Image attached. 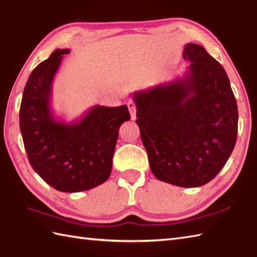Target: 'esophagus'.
<instances>
[{
  "instance_id": "34e87169",
  "label": "esophagus",
  "mask_w": 257,
  "mask_h": 257,
  "mask_svg": "<svg viewBox=\"0 0 257 257\" xmlns=\"http://www.w3.org/2000/svg\"><path fill=\"white\" fill-rule=\"evenodd\" d=\"M128 108L130 111V116H132V119L135 120L136 119V105L134 101H129L128 102Z\"/></svg>"
}]
</instances>
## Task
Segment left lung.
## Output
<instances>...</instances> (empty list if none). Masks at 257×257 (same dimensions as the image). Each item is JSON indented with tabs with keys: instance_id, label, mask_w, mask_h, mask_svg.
I'll return each instance as SVG.
<instances>
[{
	"instance_id": "obj_1",
	"label": "left lung",
	"mask_w": 257,
	"mask_h": 257,
	"mask_svg": "<svg viewBox=\"0 0 257 257\" xmlns=\"http://www.w3.org/2000/svg\"><path fill=\"white\" fill-rule=\"evenodd\" d=\"M183 78L136 91L140 137L160 181L196 188L216 177L237 137L238 111L225 69L203 46L189 43Z\"/></svg>"
}]
</instances>
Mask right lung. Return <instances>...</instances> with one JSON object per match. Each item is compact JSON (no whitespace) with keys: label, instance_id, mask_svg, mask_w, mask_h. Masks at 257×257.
I'll return each instance as SVG.
<instances>
[{"label":"right lung","instance_id":"1","mask_svg":"<svg viewBox=\"0 0 257 257\" xmlns=\"http://www.w3.org/2000/svg\"><path fill=\"white\" fill-rule=\"evenodd\" d=\"M69 50H56L31 73L22 97L20 128L34 171L61 192H80L110 176L119 128L128 107L95 105L66 122L52 110L53 81Z\"/></svg>","mask_w":257,"mask_h":257}]
</instances>
